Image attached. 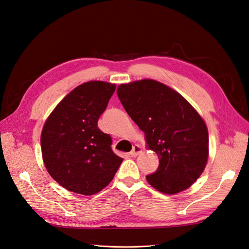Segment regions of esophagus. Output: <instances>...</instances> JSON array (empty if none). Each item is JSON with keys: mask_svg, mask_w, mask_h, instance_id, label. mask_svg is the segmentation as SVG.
Returning a JSON list of instances; mask_svg holds the SVG:
<instances>
[{"mask_svg": "<svg viewBox=\"0 0 249 249\" xmlns=\"http://www.w3.org/2000/svg\"><path fill=\"white\" fill-rule=\"evenodd\" d=\"M141 153H142V147L140 145H138V144H135V145H133V148H132L130 154H131L132 157H136V156H138Z\"/></svg>", "mask_w": 249, "mask_h": 249, "instance_id": "esophagus-1", "label": "esophagus"}]
</instances>
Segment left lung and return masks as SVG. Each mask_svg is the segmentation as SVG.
Segmentation results:
<instances>
[{
    "label": "left lung",
    "mask_w": 249,
    "mask_h": 249,
    "mask_svg": "<svg viewBox=\"0 0 249 249\" xmlns=\"http://www.w3.org/2000/svg\"><path fill=\"white\" fill-rule=\"evenodd\" d=\"M117 95L133 122L144 132L147 147L159 158L157 171L146 177L148 184L164 194L188 189L208 162L205 120L184 96L156 80L120 84Z\"/></svg>",
    "instance_id": "8db88e82"
}]
</instances>
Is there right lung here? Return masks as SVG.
Segmentation results:
<instances>
[{
  "label": "right lung",
  "mask_w": 249,
  "mask_h": 249,
  "mask_svg": "<svg viewBox=\"0 0 249 249\" xmlns=\"http://www.w3.org/2000/svg\"><path fill=\"white\" fill-rule=\"evenodd\" d=\"M116 85L89 81L65 95L43 124L40 145L50 176L66 190L93 195L107 187L123 162L110 135L97 127Z\"/></svg>",
  "instance_id": "obj_1"
}]
</instances>
